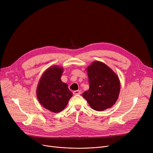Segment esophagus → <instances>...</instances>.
Listing matches in <instances>:
<instances>
[{"instance_id":"1","label":"esophagus","mask_w":153,"mask_h":153,"mask_svg":"<svg viewBox=\"0 0 153 153\" xmlns=\"http://www.w3.org/2000/svg\"><path fill=\"white\" fill-rule=\"evenodd\" d=\"M81 94V92L80 91H79V90L75 91L73 92V94L74 95H79V94Z\"/></svg>"}]
</instances>
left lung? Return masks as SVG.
<instances>
[{
  "label": "left lung",
  "mask_w": 153,
  "mask_h": 153,
  "mask_svg": "<svg viewBox=\"0 0 153 153\" xmlns=\"http://www.w3.org/2000/svg\"><path fill=\"white\" fill-rule=\"evenodd\" d=\"M89 89L82 97L92 108L103 111L113 106L118 99L120 83L117 75L105 64L94 61L87 69Z\"/></svg>",
  "instance_id": "1"
}]
</instances>
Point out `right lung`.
I'll list each match as a JSON object with an SVG mask.
<instances>
[{
	"instance_id": "add662e5",
	"label": "right lung",
	"mask_w": 153,
	"mask_h": 153,
	"mask_svg": "<svg viewBox=\"0 0 153 153\" xmlns=\"http://www.w3.org/2000/svg\"><path fill=\"white\" fill-rule=\"evenodd\" d=\"M63 69L58 66L48 68L43 73L37 87V98L45 108L54 113L66 107L72 93L68 85L61 81Z\"/></svg>"
}]
</instances>
